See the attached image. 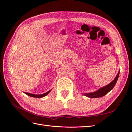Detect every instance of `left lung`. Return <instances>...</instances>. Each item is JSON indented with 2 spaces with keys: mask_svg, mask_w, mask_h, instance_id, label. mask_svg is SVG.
I'll return each mask as SVG.
<instances>
[{
  "mask_svg": "<svg viewBox=\"0 0 132 132\" xmlns=\"http://www.w3.org/2000/svg\"><path fill=\"white\" fill-rule=\"evenodd\" d=\"M119 75V71H118V73L117 75H116V77L114 79L113 81H112L109 84L101 87L97 90H96L95 92H93V93H84V95L86 96V97H90V98H97V97H101L105 96L112 89L114 85H116V84L117 82V81L118 80V77Z\"/></svg>",
  "mask_w": 132,
  "mask_h": 132,
  "instance_id": "left-lung-1",
  "label": "left lung"
}]
</instances>
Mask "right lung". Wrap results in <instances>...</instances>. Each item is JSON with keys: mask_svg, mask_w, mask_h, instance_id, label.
I'll return each instance as SVG.
<instances>
[{"mask_svg": "<svg viewBox=\"0 0 132 132\" xmlns=\"http://www.w3.org/2000/svg\"><path fill=\"white\" fill-rule=\"evenodd\" d=\"M51 90H52V89L49 90L48 91H47V93H45L42 94H40V95H36V94H31V93H25V92H23V93L26 94L27 95L29 96H31V97H36V98H42V97H43L46 96H47L50 93Z\"/></svg>", "mask_w": 132, "mask_h": 132, "instance_id": "1", "label": "right lung"}]
</instances>
